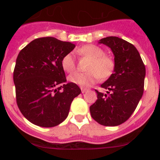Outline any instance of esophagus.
Returning a JSON list of instances; mask_svg holds the SVG:
<instances>
[{
  "mask_svg": "<svg viewBox=\"0 0 160 160\" xmlns=\"http://www.w3.org/2000/svg\"><path fill=\"white\" fill-rule=\"evenodd\" d=\"M80 89H81L82 93H84V92H86L88 90V89H86V88H84V87H80Z\"/></svg>",
  "mask_w": 160,
  "mask_h": 160,
  "instance_id": "34e87169",
  "label": "esophagus"
}]
</instances>
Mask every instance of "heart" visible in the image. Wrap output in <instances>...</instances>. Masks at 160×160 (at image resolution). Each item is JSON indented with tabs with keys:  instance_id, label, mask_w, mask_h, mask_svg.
I'll return each mask as SVG.
<instances>
[{
	"instance_id": "heart-1",
	"label": "heart",
	"mask_w": 160,
	"mask_h": 160,
	"mask_svg": "<svg viewBox=\"0 0 160 160\" xmlns=\"http://www.w3.org/2000/svg\"><path fill=\"white\" fill-rule=\"evenodd\" d=\"M78 56L89 58L85 73L77 72L69 76L68 80L73 83L87 87L98 81L99 78L106 80L113 75L115 71L116 62L114 58L109 55L104 54V50L98 46L86 44L76 49ZM62 69L67 73H72L76 70L77 64L74 56L67 53L61 60Z\"/></svg>"
}]
</instances>
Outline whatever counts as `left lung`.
I'll return each instance as SVG.
<instances>
[{
    "label": "left lung",
    "instance_id": "obj_1",
    "mask_svg": "<svg viewBox=\"0 0 160 160\" xmlns=\"http://www.w3.org/2000/svg\"><path fill=\"white\" fill-rule=\"evenodd\" d=\"M111 49L116 68L113 74L95 89L97 100L89 108L92 117L102 126H116L128 120L144 92L146 70L138 51L132 43L117 37H107L99 42Z\"/></svg>",
    "mask_w": 160,
    "mask_h": 160
}]
</instances>
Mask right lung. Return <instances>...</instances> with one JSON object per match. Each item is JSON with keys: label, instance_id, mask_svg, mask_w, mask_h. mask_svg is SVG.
Returning <instances> with one entry per match:
<instances>
[{"label": "right lung", "instance_id": "add662e5", "mask_svg": "<svg viewBox=\"0 0 160 160\" xmlns=\"http://www.w3.org/2000/svg\"><path fill=\"white\" fill-rule=\"evenodd\" d=\"M74 47L46 37L32 40L19 52L13 71L16 103L32 123L53 127L67 118L71 102L81 90L67 82L61 60Z\"/></svg>", "mask_w": 160, "mask_h": 160}]
</instances>
